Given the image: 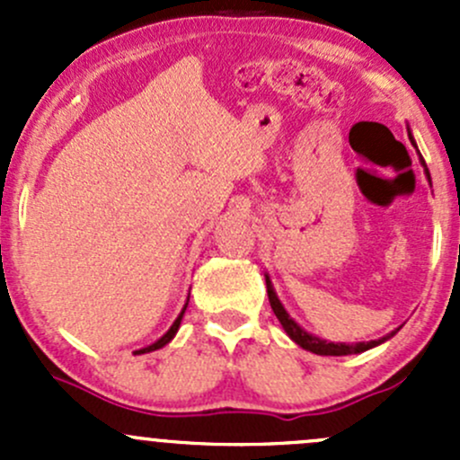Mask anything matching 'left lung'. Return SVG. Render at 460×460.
Here are the masks:
<instances>
[{"label":"left lung","mask_w":460,"mask_h":460,"mask_svg":"<svg viewBox=\"0 0 460 460\" xmlns=\"http://www.w3.org/2000/svg\"><path fill=\"white\" fill-rule=\"evenodd\" d=\"M407 133H410V142L414 144V146H416V142H414V137H411V131H410V128H407ZM419 155H420V153H419ZM420 164H423L425 175H428V180H429V184H431L429 171H428V164H425L423 155H420ZM264 280H267L269 303H271L273 314H276V318L280 320V324H282V329H285V332H287V336H289L291 341L296 342V345L303 347V349L312 351V354H318V356H349V354H363V351L372 349V347L383 345L385 341H389V338H392L394 333H396L398 329H401V327H398L396 332L387 333V336L378 338V341H369V342H351V345H349V342H329V341H323V338H318V336H314V333L305 332V329L300 327V324L296 323V320L291 318L289 314H287L285 305L280 303V298H278L276 289H273L271 278H269V273H264Z\"/></svg>","instance_id":"8db88e82"}]
</instances>
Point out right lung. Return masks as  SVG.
Wrapping results in <instances>:
<instances>
[{
	"mask_svg": "<svg viewBox=\"0 0 460 460\" xmlns=\"http://www.w3.org/2000/svg\"><path fill=\"white\" fill-rule=\"evenodd\" d=\"M187 305H189V300H187V303H184L182 312H180V316L173 320V324H171V327H169V332H166L164 336H162V338H157V341L153 342V345H148V347H142V349H137L136 354H137V356H140V354H148V351L162 349V347H164V345H169V342L173 341V336H175V333H178V329H180V323H182V316H184V312H187Z\"/></svg>",
	"mask_w": 460,
	"mask_h": 460,
	"instance_id": "1",
	"label": "right lung"
}]
</instances>
